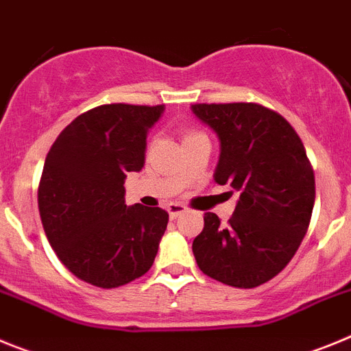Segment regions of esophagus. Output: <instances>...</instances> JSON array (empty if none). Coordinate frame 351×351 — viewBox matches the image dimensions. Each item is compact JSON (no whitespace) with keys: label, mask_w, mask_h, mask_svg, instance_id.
I'll use <instances>...</instances> for the list:
<instances>
[{"label":"esophagus","mask_w":351,"mask_h":351,"mask_svg":"<svg viewBox=\"0 0 351 351\" xmlns=\"http://www.w3.org/2000/svg\"><path fill=\"white\" fill-rule=\"evenodd\" d=\"M167 210H169V216L172 219H176L179 216V214H182L186 210V207L182 206V204H178V202H172L167 206Z\"/></svg>","instance_id":"obj_1"}]
</instances>
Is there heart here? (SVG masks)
Masks as SVG:
<instances>
[{
    "mask_svg": "<svg viewBox=\"0 0 351 351\" xmlns=\"http://www.w3.org/2000/svg\"><path fill=\"white\" fill-rule=\"evenodd\" d=\"M191 135H193V133H191Z\"/></svg>",
    "mask_w": 351,
    "mask_h": 351,
    "instance_id": "obj_1",
    "label": "heart"
}]
</instances>
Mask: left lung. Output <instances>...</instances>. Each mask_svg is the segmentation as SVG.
<instances>
[{"label": "left lung", "mask_w": 351, "mask_h": 351, "mask_svg": "<svg viewBox=\"0 0 351 351\" xmlns=\"http://www.w3.org/2000/svg\"><path fill=\"white\" fill-rule=\"evenodd\" d=\"M191 112L219 141L214 181L239 200L226 225L204 216L193 255L204 274L255 288L280 274L299 250L315 206V173L295 130L258 104H195Z\"/></svg>", "instance_id": "obj_1"}]
</instances>
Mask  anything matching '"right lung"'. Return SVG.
<instances>
[{
    "mask_svg": "<svg viewBox=\"0 0 351 351\" xmlns=\"http://www.w3.org/2000/svg\"><path fill=\"white\" fill-rule=\"evenodd\" d=\"M165 105L110 104L71 121L45 158L38 186L43 230L79 280L117 288L151 269L167 230L160 207L125 204L128 172H141L145 138Z\"/></svg>",
    "mask_w": 351,
    "mask_h": 351,
    "instance_id": "right-lung-1",
    "label": "right lung"
}]
</instances>
